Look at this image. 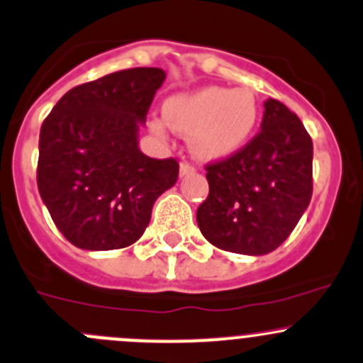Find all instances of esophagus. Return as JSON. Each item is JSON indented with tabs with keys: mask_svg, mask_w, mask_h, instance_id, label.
I'll return each instance as SVG.
<instances>
[{
	"mask_svg": "<svg viewBox=\"0 0 363 363\" xmlns=\"http://www.w3.org/2000/svg\"><path fill=\"white\" fill-rule=\"evenodd\" d=\"M179 174H181V177H184V175H189V174H195V167L189 164L188 161H182L181 167H179Z\"/></svg>",
	"mask_w": 363,
	"mask_h": 363,
	"instance_id": "34e87169",
	"label": "esophagus"
}]
</instances>
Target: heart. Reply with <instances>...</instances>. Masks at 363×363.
I'll return each mask as SVG.
<instances>
[{
	"instance_id": "1",
	"label": "heart",
	"mask_w": 363,
	"mask_h": 363,
	"mask_svg": "<svg viewBox=\"0 0 363 363\" xmlns=\"http://www.w3.org/2000/svg\"><path fill=\"white\" fill-rule=\"evenodd\" d=\"M163 118L150 122V131L167 136L168 129L189 135V149L199 160L216 161L241 150L259 122V103L246 88L203 86L175 94L164 101Z\"/></svg>"
}]
</instances>
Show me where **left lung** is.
<instances>
[{
  "mask_svg": "<svg viewBox=\"0 0 363 363\" xmlns=\"http://www.w3.org/2000/svg\"><path fill=\"white\" fill-rule=\"evenodd\" d=\"M312 156L300 118L267 99L259 135L227 160L207 164L209 195L196 209L203 238L242 255L279 248L311 203Z\"/></svg>",
  "mask_w": 363,
  "mask_h": 363,
  "instance_id": "1",
  "label": "left lung"
}]
</instances>
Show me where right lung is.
Wrapping results in <instances>:
<instances>
[{"instance_id": "add662e5", "label": "right lung", "mask_w": 363, "mask_h": 363, "mask_svg": "<svg viewBox=\"0 0 363 363\" xmlns=\"http://www.w3.org/2000/svg\"><path fill=\"white\" fill-rule=\"evenodd\" d=\"M164 77L163 69L136 67L74 86L42 124L38 193L77 248L136 242L157 196L177 182V161L154 160L138 147L140 125Z\"/></svg>"}]
</instances>
